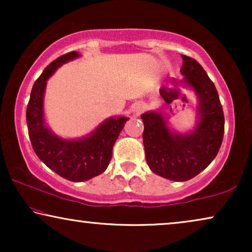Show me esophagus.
Instances as JSON below:
<instances>
[{"mask_svg":"<svg viewBox=\"0 0 252 252\" xmlns=\"http://www.w3.org/2000/svg\"><path fill=\"white\" fill-rule=\"evenodd\" d=\"M141 110H142V108H141V106H137V108H135V110H134V113H135L136 116H139V113L141 112Z\"/></svg>","mask_w":252,"mask_h":252,"instance_id":"obj_1","label":"esophagus"}]
</instances>
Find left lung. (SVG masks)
Returning a JSON list of instances; mask_svg holds the SVG:
<instances>
[{
  "instance_id": "left-lung-1",
  "label": "left lung",
  "mask_w": 252,
  "mask_h": 252,
  "mask_svg": "<svg viewBox=\"0 0 252 252\" xmlns=\"http://www.w3.org/2000/svg\"><path fill=\"white\" fill-rule=\"evenodd\" d=\"M184 75L180 84L198 97V123L188 134L172 132L161 112L141 115L143 144L150 170L173 181L190 180L211 164L221 146L225 118L216 86L194 58L181 55ZM174 82V80H173Z\"/></svg>"
}]
</instances>
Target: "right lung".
Returning a JSON list of instances; mask_svg holds the SVG:
<instances>
[{
	"label": "right lung",
	"mask_w": 252,
	"mask_h": 252,
	"mask_svg": "<svg viewBox=\"0 0 252 252\" xmlns=\"http://www.w3.org/2000/svg\"><path fill=\"white\" fill-rule=\"evenodd\" d=\"M79 56L77 51H71L44 68L34 82L26 110L30 140L36 156L62 178L74 182L89 180L106 170L112 157L113 144L127 122L126 117H111L89 135L77 140L62 139L48 128L43 115L47 80L58 67Z\"/></svg>",
	"instance_id": "add662e5"
}]
</instances>
